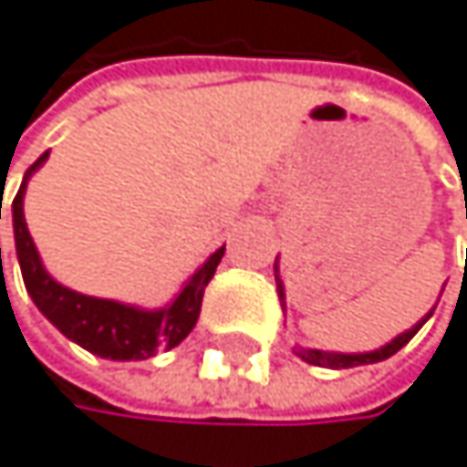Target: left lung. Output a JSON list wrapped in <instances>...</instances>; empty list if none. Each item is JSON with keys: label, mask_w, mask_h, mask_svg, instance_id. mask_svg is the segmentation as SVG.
Returning a JSON list of instances; mask_svg holds the SVG:
<instances>
[{"label": "left lung", "mask_w": 467, "mask_h": 467, "mask_svg": "<svg viewBox=\"0 0 467 467\" xmlns=\"http://www.w3.org/2000/svg\"><path fill=\"white\" fill-rule=\"evenodd\" d=\"M275 289H278V300H281V306L286 303V292H284V281L278 275V259H275ZM434 312V309H431ZM431 312L426 317H420L410 331L399 334L395 339H389L387 345L376 348V351H365V354H337V351H320V348H295V354L303 359V362H309V365H317V368H331V370H339V368H357V365H373V362H384L389 359L392 354H399L401 348L420 331V326L431 317Z\"/></svg>", "instance_id": "left-lung-1"}]
</instances>
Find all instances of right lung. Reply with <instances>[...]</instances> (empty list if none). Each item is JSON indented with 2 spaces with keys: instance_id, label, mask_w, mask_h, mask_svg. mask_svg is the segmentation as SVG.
Listing matches in <instances>:
<instances>
[{
  "instance_id": "obj_1",
  "label": "right lung",
  "mask_w": 467,
  "mask_h": 467,
  "mask_svg": "<svg viewBox=\"0 0 467 467\" xmlns=\"http://www.w3.org/2000/svg\"><path fill=\"white\" fill-rule=\"evenodd\" d=\"M47 158H49V152H44L25 172L18 194L13 197L16 255H18L21 278H25V286H27L33 303L38 306V312L63 337L78 342L80 348H86V351H91L102 359H113V362H141V359L155 357L158 351H170V348L181 345L200 317L202 292H205L208 281L214 278L217 265L223 262L225 244L208 255V259L192 273V278L183 281L181 292L161 309H141V306H130V303L91 297V295L68 289L47 273L41 255H38V247L27 231V220H25L27 181L44 167Z\"/></svg>"
}]
</instances>
